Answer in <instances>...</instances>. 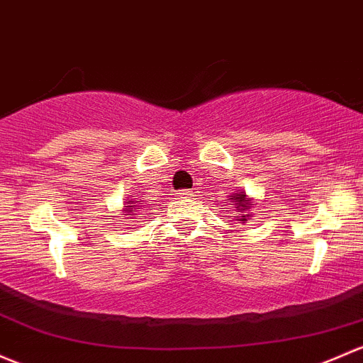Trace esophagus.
Masks as SVG:
<instances>
[{
	"label": "esophagus",
	"mask_w": 363,
	"mask_h": 363,
	"mask_svg": "<svg viewBox=\"0 0 363 363\" xmlns=\"http://www.w3.org/2000/svg\"><path fill=\"white\" fill-rule=\"evenodd\" d=\"M175 194H177L179 198H182V200H191L194 196L193 191H189V189H181V191H177Z\"/></svg>",
	"instance_id": "1"
}]
</instances>
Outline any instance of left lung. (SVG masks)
I'll use <instances>...</instances> for the list:
<instances>
[{"label":"left lung","instance_id":"left-lung-1","mask_svg":"<svg viewBox=\"0 0 363 363\" xmlns=\"http://www.w3.org/2000/svg\"><path fill=\"white\" fill-rule=\"evenodd\" d=\"M231 200H235V205H236V211H240L242 212V220H247V217H249V213H247L245 216V211H247V207H249V205H252L249 200H247V196H245V193H235L233 194V198Z\"/></svg>","mask_w":363,"mask_h":363}]
</instances>
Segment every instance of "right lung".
I'll use <instances>...</instances> for the list:
<instances>
[{
	"label": "right lung",
	"mask_w": 363,
	"mask_h": 363,
	"mask_svg": "<svg viewBox=\"0 0 363 363\" xmlns=\"http://www.w3.org/2000/svg\"><path fill=\"white\" fill-rule=\"evenodd\" d=\"M132 203H133V201H132ZM133 207H137V205H132V208H133ZM125 216H132L130 208H127V213H125Z\"/></svg>",
	"instance_id": "add662e5"
}]
</instances>
